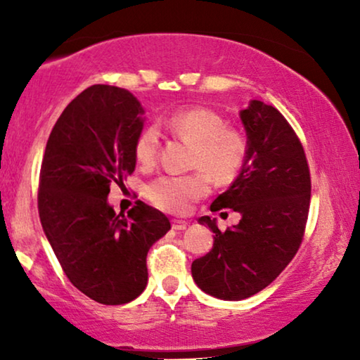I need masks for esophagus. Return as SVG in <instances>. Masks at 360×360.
Returning <instances> with one entry per match:
<instances>
[{"instance_id":"esophagus-1","label":"esophagus","mask_w":360,"mask_h":360,"mask_svg":"<svg viewBox=\"0 0 360 360\" xmlns=\"http://www.w3.org/2000/svg\"><path fill=\"white\" fill-rule=\"evenodd\" d=\"M188 226V221H181V219H172V228L175 231H184Z\"/></svg>"}]
</instances>
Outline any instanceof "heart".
Masks as SVG:
<instances>
[{
  "label": "heart",
  "instance_id": "obj_1",
  "mask_svg": "<svg viewBox=\"0 0 360 360\" xmlns=\"http://www.w3.org/2000/svg\"><path fill=\"white\" fill-rule=\"evenodd\" d=\"M174 137L191 144L190 167L200 169L188 175H160L146 185L144 195L167 213H185L193 201L210 193L211 181L228 185L238 179L248 159V141L234 127L226 126L219 112L205 106L181 108L162 121ZM160 134L155 126H146L134 141V157L141 167L155 164Z\"/></svg>",
  "mask_w": 360,
  "mask_h": 360
}]
</instances>
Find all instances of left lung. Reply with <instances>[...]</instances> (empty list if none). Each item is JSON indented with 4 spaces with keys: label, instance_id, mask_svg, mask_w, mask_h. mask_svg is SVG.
I'll return each mask as SVG.
<instances>
[{
    "label": "left lung",
    "instance_id": "1",
    "mask_svg": "<svg viewBox=\"0 0 360 360\" xmlns=\"http://www.w3.org/2000/svg\"><path fill=\"white\" fill-rule=\"evenodd\" d=\"M239 116L248 159L210 208H231L243 218L221 233L214 219L201 216L200 224L213 231L214 243L191 264L196 285L221 300L252 297L282 274L303 240L311 198L307 155L282 112L252 100Z\"/></svg>",
    "mask_w": 360,
    "mask_h": 360
}]
</instances>
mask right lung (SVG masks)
Returning <instances> with one entry per match:
<instances>
[{
	"instance_id": "right-lung-1",
	"label": "right lung",
	"mask_w": 360,
	"mask_h": 360,
	"mask_svg": "<svg viewBox=\"0 0 360 360\" xmlns=\"http://www.w3.org/2000/svg\"><path fill=\"white\" fill-rule=\"evenodd\" d=\"M144 110L124 88L93 85L58 117L39 175L42 229L68 280L101 304H124L147 285V252L170 221L137 200L126 214L108 205L110 185L136 169Z\"/></svg>"
}]
</instances>
